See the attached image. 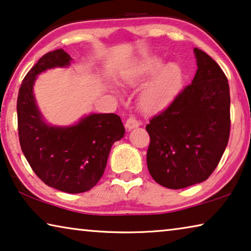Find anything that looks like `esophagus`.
<instances>
[{
	"instance_id": "34e87169",
	"label": "esophagus",
	"mask_w": 251,
	"mask_h": 251,
	"mask_svg": "<svg viewBox=\"0 0 251 251\" xmlns=\"http://www.w3.org/2000/svg\"><path fill=\"white\" fill-rule=\"evenodd\" d=\"M140 125H141V123L134 117H129L125 123V127L127 130H132L134 128H136V127H138Z\"/></svg>"
}]
</instances>
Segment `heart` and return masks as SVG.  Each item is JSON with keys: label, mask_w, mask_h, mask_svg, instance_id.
I'll return each mask as SVG.
<instances>
[{"label": "heart", "mask_w": 251, "mask_h": 251, "mask_svg": "<svg viewBox=\"0 0 251 251\" xmlns=\"http://www.w3.org/2000/svg\"><path fill=\"white\" fill-rule=\"evenodd\" d=\"M154 75L143 89L138 97V103L145 113H154L162 109L177 95L184 82L182 69L176 63L163 64L158 57L144 58L130 71L125 82L130 87L143 83Z\"/></svg>", "instance_id": "heart-1"}]
</instances>
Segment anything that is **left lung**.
Masks as SVG:
<instances>
[{
    "mask_svg": "<svg viewBox=\"0 0 251 251\" xmlns=\"http://www.w3.org/2000/svg\"><path fill=\"white\" fill-rule=\"evenodd\" d=\"M192 84L147 125V163L159 185L181 189L206 180L230 135V88L214 59L195 48Z\"/></svg>",
    "mask_w": 251,
    "mask_h": 251,
    "instance_id": "left-lung-1",
    "label": "left lung"
}]
</instances>
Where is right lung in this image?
Instances as JSON below:
<instances>
[{
  "mask_svg": "<svg viewBox=\"0 0 251 251\" xmlns=\"http://www.w3.org/2000/svg\"><path fill=\"white\" fill-rule=\"evenodd\" d=\"M73 58L62 50L44 55L19 89L17 113L21 150L30 167L47 186L69 194L88 192L102 177L110 150L125 128L115 114H89L75 124L51 125L37 104L33 85L39 74L69 67Z\"/></svg>",
  "mask_w": 251,
  "mask_h": 251,
  "instance_id": "right-lung-1",
  "label": "right lung"
}]
</instances>
